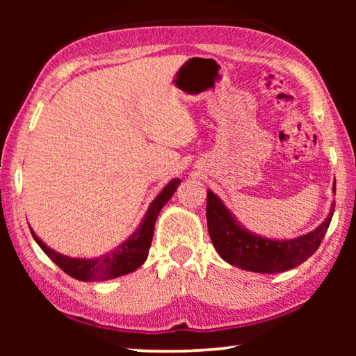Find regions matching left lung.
<instances>
[{"label":"left lung","instance_id":"8db88e82","mask_svg":"<svg viewBox=\"0 0 356 356\" xmlns=\"http://www.w3.org/2000/svg\"><path fill=\"white\" fill-rule=\"evenodd\" d=\"M336 193V182L333 184ZM334 204L321 226L291 240H272L250 232L229 212L213 191H207V226L215 250L234 267L256 273H280L303 264L314 254L327 234Z\"/></svg>","mask_w":356,"mask_h":356}]
</instances>
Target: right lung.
<instances>
[{
	"instance_id": "1",
	"label": "right lung",
	"mask_w": 356,
	"mask_h": 356,
	"mask_svg": "<svg viewBox=\"0 0 356 356\" xmlns=\"http://www.w3.org/2000/svg\"><path fill=\"white\" fill-rule=\"evenodd\" d=\"M180 184V179H172L168 184L159 196L155 197L150 204L146 215L138 226L136 231L120 243L118 248H114L108 254L91 257V259H80V257H69L64 256L61 252L51 250L47 246L42 240L35 236L31 229V234L35 242L42 248V251L55 262L59 268L64 270L65 273L72 278L78 281H105L113 280L118 276L129 275L135 272L138 267H141L144 261L147 259L150 243H152L154 237V227L155 220L159 216L160 210L163 209L165 204L171 200V196L176 193L177 186Z\"/></svg>"
}]
</instances>
